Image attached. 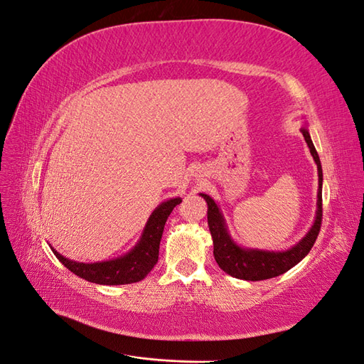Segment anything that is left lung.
<instances>
[{
    "label": "left lung",
    "instance_id": "left-lung-1",
    "mask_svg": "<svg viewBox=\"0 0 364 364\" xmlns=\"http://www.w3.org/2000/svg\"><path fill=\"white\" fill-rule=\"evenodd\" d=\"M301 132L305 139V143L309 144V149L313 156L314 164L318 166V208L316 216H314V223L310 230L305 233V237L297 241L294 246L287 250H264V249H254V247H245L240 246L235 240L230 237L228 224H225L224 215L221 212L220 205L215 203V199L210 198L204 193H199L200 198L205 199L208 205L207 210V221L208 229L212 233L213 240V255L218 266L228 272L229 276L241 279V280H266L277 277L280 274L289 271L296 266L302 258L310 252L314 241L318 238V233L321 230V221H322V166L321 160L316 152V148L311 141V136L309 132V127L302 126Z\"/></svg>",
    "mask_w": 364,
    "mask_h": 364
}]
</instances>
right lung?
<instances>
[{
  "instance_id": "obj_1",
  "label": "right lung",
  "mask_w": 364,
  "mask_h": 364,
  "mask_svg": "<svg viewBox=\"0 0 364 364\" xmlns=\"http://www.w3.org/2000/svg\"><path fill=\"white\" fill-rule=\"evenodd\" d=\"M181 198H171L156 207L154 212L148 218V223L144 225L140 240L136 245L126 252L124 255L112 258L107 262L96 263H82L75 262L59 254L54 247L53 252L59 258V262L76 274L80 279L98 285H127L140 282L148 276L151 269L159 260V247L161 233H164L165 223L173 208L181 204Z\"/></svg>"
}]
</instances>
